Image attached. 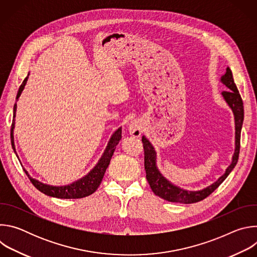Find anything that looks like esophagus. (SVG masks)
<instances>
[{"label":"esophagus","instance_id":"obj_1","mask_svg":"<svg viewBox=\"0 0 257 257\" xmlns=\"http://www.w3.org/2000/svg\"><path fill=\"white\" fill-rule=\"evenodd\" d=\"M128 130L130 135L134 136V137H139L141 135V133L143 132V125L142 122L140 120H133L129 123L128 126Z\"/></svg>","mask_w":257,"mask_h":257}]
</instances>
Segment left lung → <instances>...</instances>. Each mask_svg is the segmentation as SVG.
Masks as SVG:
<instances>
[{"mask_svg":"<svg viewBox=\"0 0 257 257\" xmlns=\"http://www.w3.org/2000/svg\"><path fill=\"white\" fill-rule=\"evenodd\" d=\"M221 82L225 84L229 89L222 92V95L229 106L232 108L234 119H235V152L232 158V163L226 169V172L223 176L219 177L211 185L196 191H189L186 189H182L166 179L158 169L157 166V153L154 149L153 144L150 142L145 136H142V143L144 149V169L146 173V179L153 192L159 197L168 200L170 202H179V203H195L203 200L208 195H210L229 176L232 170L235 168L240 153V137L241 129L244 120V107L241 95L238 91V88L234 82L233 74L231 69L228 67L225 74L221 77Z\"/></svg>","mask_w":257,"mask_h":257,"instance_id":"obj_1","label":"left lung"}]
</instances>
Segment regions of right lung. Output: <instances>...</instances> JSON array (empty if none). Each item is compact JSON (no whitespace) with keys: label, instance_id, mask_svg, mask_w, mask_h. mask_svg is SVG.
<instances>
[{"label":"right lung","instance_id":"right-lung-1","mask_svg":"<svg viewBox=\"0 0 257 257\" xmlns=\"http://www.w3.org/2000/svg\"><path fill=\"white\" fill-rule=\"evenodd\" d=\"M29 75V74H28ZM28 75L27 77L23 80L22 84L19 87V90L17 92V96H16V100H18L19 96L21 95L27 79H28ZM16 108H17V103L14 104V108H13V121H12V126H11V144H12V149L14 151V153L16 154V150H15V144H14V127H15V116H16ZM122 138V128H118L114 134L112 135L111 139H109L106 148L101 156V158L99 159L98 163L95 165V167L84 177H82L81 179L71 183L69 185H65V186H52V185H48V184H44V183L40 182L39 180H35L32 177L29 176L28 172L24 170V172L26 173V175L28 176L30 182L34 185V187L36 189H39L41 192L45 193L46 195L52 196V197H56V198H63V199H76V198H83L86 197L90 194H92L93 192H95V190L98 188L100 182L103 178V175L105 173L106 168L109 165V162H111V159L113 157V154L116 150V146L118 145L119 141ZM17 156V155H16Z\"/></svg>","mask_w":257,"mask_h":257}]
</instances>
